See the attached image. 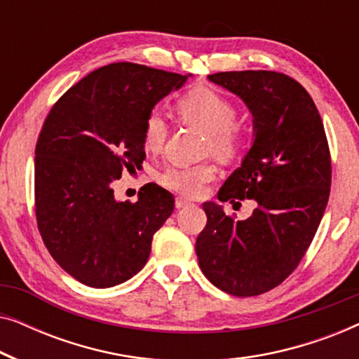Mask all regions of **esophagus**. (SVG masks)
Wrapping results in <instances>:
<instances>
[{
	"mask_svg": "<svg viewBox=\"0 0 359 359\" xmlns=\"http://www.w3.org/2000/svg\"><path fill=\"white\" fill-rule=\"evenodd\" d=\"M175 205H176V209H181V208H186V205H191V203L183 198H176Z\"/></svg>",
	"mask_w": 359,
	"mask_h": 359,
	"instance_id": "1",
	"label": "esophagus"
}]
</instances>
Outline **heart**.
I'll return each instance as SVG.
<instances>
[{"label":"heart","instance_id":"1","mask_svg":"<svg viewBox=\"0 0 359 359\" xmlns=\"http://www.w3.org/2000/svg\"><path fill=\"white\" fill-rule=\"evenodd\" d=\"M176 112L181 119L198 124L209 130L205 150L214 151L220 158L237 156L243 147L245 129L237 119V106L232 100L208 86L186 91L176 100ZM170 135L168 122L158 111H151L144 124V145L147 150L160 151ZM215 176L212 163L170 165L160 176L161 184L184 196H198Z\"/></svg>","mask_w":359,"mask_h":359}]
</instances>
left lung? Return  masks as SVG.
<instances>
[{"label": "left lung", "mask_w": 359, "mask_h": 359, "mask_svg": "<svg viewBox=\"0 0 359 359\" xmlns=\"http://www.w3.org/2000/svg\"><path fill=\"white\" fill-rule=\"evenodd\" d=\"M209 80L242 97L255 142L219 191V201L255 199L245 220L204 203L196 240L204 276L220 291L252 297L279 286L301 263L325 212L332 186L328 140L312 97L279 72H220ZM240 204V203H238Z\"/></svg>", "instance_id": "left-lung-1"}]
</instances>
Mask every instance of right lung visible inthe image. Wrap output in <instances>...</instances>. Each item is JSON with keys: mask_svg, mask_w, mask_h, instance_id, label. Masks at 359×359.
<instances>
[{"mask_svg": "<svg viewBox=\"0 0 359 359\" xmlns=\"http://www.w3.org/2000/svg\"><path fill=\"white\" fill-rule=\"evenodd\" d=\"M186 80L139 63H111L48 111L36 145V219L48 253L76 281L111 287L145 266L175 198L150 183L137 203H119L112 183L126 168H140L147 116Z\"/></svg>", "mask_w": 359, "mask_h": 359, "instance_id": "1", "label": "right lung"}]
</instances>
